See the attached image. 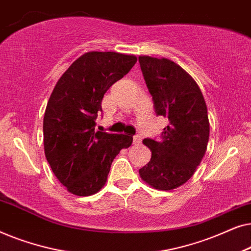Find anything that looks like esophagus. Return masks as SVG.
I'll return each instance as SVG.
<instances>
[{
	"label": "esophagus",
	"mask_w": 251,
	"mask_h": 251,
	"mask_svg": "<svg viewBox=\"0 0 251 251\" xmlns=\"http://www.w3.org/2000/svg\"><path fill=\"white\" fill-rule=\"evenodd\" d=\"M140 143H142V136L137 135L133 137V144H135V145H139Z\"/></svg>",
	"instance_id": "34e87169"
}]
</instances>
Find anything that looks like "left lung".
Listing matches in <instances>:
<instances>
[{
	"mask_svg": "<svg viewBox=\"0 0 251 251\" xmlns=\"http://www.w3.org/2000/svg\"><path fill=\"white\" fill-rule=\"evenodd\" d=\"M139 63L156 114L169 120L160 140H143L152 157L139 175L155 190L170 191L186 183L203 159L210 132L207 104L179 65L150 56H139Z\"/></svg>",
	"mask_w": 251,
	"mask_h": 251,
	"instance_id": "1",
	"label": "left lung"
}]
</instances>
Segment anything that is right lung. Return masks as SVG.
<instances>
[{"label":"right lung","instance_id":"1","mask_svg":"<svg viewBox=\"0 0 251 251\" xmlns=\"http://www.w3.org/2000/svg\"><path fill=\"white\" fill-rule=\"evenodd\" d=\"M133 54L89 51L57 81L43 118L46 157L58 180L77 197L104 187L111 164L132 144L128 135L95 131L105 92L136 64Z\"/></svg>","mask_w":251,"mask_h":251}]
</instances>
